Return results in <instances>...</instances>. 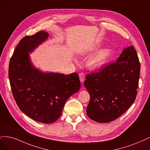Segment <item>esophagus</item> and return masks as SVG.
<instances>
[{"label": "esophagus", "mask_w": 150, "mask_h": 150, "mask_svg": "<svg viewBox=\"0 0 150 150\" xmlns=\"http://www.w3.org/2000/svg\"><path fill=\"white\" fill-rule=\"evenodd\" d=\"M79 77H80V80L81 82H84V81L85 80V74H83V73H80L79 74Z\"/></svg>", "instance_id": "1"}]
</instances>
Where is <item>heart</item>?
Here are the masks:
<instances>
[{
	"label": "heart",
	"mask_w": 150,
	"mask_h": 150,
	"mask_svg": "<svg viewBox=\"0 0 150 150\" xmlns=\"http://www.w3.org/2000/svg\"><path fill=\"white\" fill-rule=\"evenodd\" d=\"M101 44L99 42L94 43L90 49V51L92 52L100 47ZM112 51L110 48H103L96 52L88 60V66L92 70H96L102 68L109 60Z\"/></svg>",
	"instance_id": "b5f03b06"
}]
</instances>
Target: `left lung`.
<instances>
[{"label":"left lung","instance_id":"8db88e82","mask_svg":"<svg viewBox=\"0 0 150 150\" xmlns=\"http://www.w3.org/2000/svg\"><path fill=\"white\" fill-rule=\"evenodd\" d=\"M140 64L132 46L124 48L115 63L88 75L84 86L90 95L86 114L91 120L108 123L119 117L134 103Z\"/></svg>","mask_w":150,"mask_h":150}]
</instances>
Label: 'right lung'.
I'll list each match as a JSON object with an SVG mask.
<instances>
[{
    "instance_id": "1",
    "label": "right lung",
    "mask_w": 150,
    "mask_h": 150,
    "mask_svg": "<svg viewBox=\"0 0 150 150\" xmlns=\"http://www.w3.org/2000/svg\"><path fill=\"white\" fill-rule=\"evenodd\" d=\"M49 37L40 31L23 38L10 59L8 77L18 108L31 119L52 124L60 117L66 101L80 88L79 74L43 71L31 60L32 53Z\"/></svg>"
}]
</instances>
